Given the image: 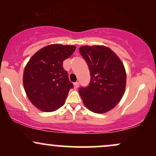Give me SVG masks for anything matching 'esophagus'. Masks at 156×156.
<instances>
[{
    "label": "esophagus",
    "mask_w": 156,
    "mask_h": 156,
    "mask_svg": "<svg viewBox=\"0 0 156 156\" xmlns=\"http://www.w3.org/2000/svg\"><path fill=\"white\" fill-rule=\"evenodd\" d=\"M78 86H79V83H78V82H76V83H74V88L75 89L78 88Z\"/></svg>",
    "instance_id": "34e87169"
}]
</instances>
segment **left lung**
Listing matches in <instances>:
<instances>
[{
    "mask_svg": "<svg viewBox=\"0 0 156 156\" xmlns=\"http://www.w3.org/2000/svg\"><path fill=\"white\" fill-rule=\"evenodd\" d=\"M79 51L91 76L88 87L78 89L84 105L98 114L112 110L125 92L126 73L122 62L110 48L103 45L82 46Z\"/></svg>",
    "mask_w": 156,
    "mask_h": 156,
    "instance_id": "8db88e82",
    "label": "left lung"
}]
</instances>
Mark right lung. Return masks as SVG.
I'll return each instance as SVG.
<instances>
[{"label": "right lung", "instance_id": "right-lung-1", "mask_svg": "<svg viewBox=\"0 0 156 156\" xmlns=\"http://www.w3.org/2000/svg\"><path fill=\"white\" fill-rule=\"evenodd\" d=\"M74 45L51 44L31 57L23 73V86L28 99L39 110L53 112L65 103L73 84L63 62L76 50Z\"/></svg>", "mask_w": 156, "mask_h": 156}]
</instances>
